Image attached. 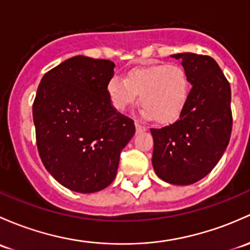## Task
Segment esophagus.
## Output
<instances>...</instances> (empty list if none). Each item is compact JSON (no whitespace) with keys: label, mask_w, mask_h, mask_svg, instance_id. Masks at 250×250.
<instances>
[{"label":"esophagus","mask_w":250,"mask_h":250,"mask_svg":"<svg viewBox=\"0 0 250 250\" xmlns=\"http://www.w3.org/2000/svg\"><path fill=\"white\" fill-rule=\"evenodd\" d=\"M135 128L138 132H145V130H147V127L146 125H141V123H139L138 121H135Z\"/></svg>","instance_id":"1"}]
</instances>
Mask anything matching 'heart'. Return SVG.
<instances>
[{
	"label": "heart",
	"instance_id": "b5f03b06",
	"mask_svg": "<svg viewBox=\"0 0 250 250\" xmlns=\"http://www.w3.org/2000/svg\"><path fill=\"white\" fill-rule=\"evenodd\" d=\"M107 94L117 111H125L135 104L140 94L143 115L159 123H170L181 115L187 104L190 81L182 65L170 63L136 67L125 79L112 77L107 83Z\"/></svg>",
	"mask_w": 250,
	"mask_h": 250
}]
</instances>
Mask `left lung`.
Segmentation results:
<instances>
[{
    "mask_svg": "<svg viewBox=\"0 0 250 250\" xmlns=\"http://www.w3.org/2000/svg\"><path fill=\"white\" fill-rule=\"evenodd\" d=\"M171 57L182 61L191 90L176 122L151 129L152 165L165 182L188 186L211 172L227 149L232 129L231 88L212 57L191 52Z\"/></svg>",
    "mask_w": 250,
    "mask_h": 250,
    "instance_id": "1",
    "label": "left lung"
}]
</instances>
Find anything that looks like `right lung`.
I'll use <instances>...</instances> for the list:
<instances>
[{
    "instance_id": "add662e5",
    "label": "right lung",
    "mask_w": 250,
    "mask_h": 250,
    "mask_svg": "<svg viewBox=\"0 0 250 250\" xmlns=\"http://www.w3.org/2000/svg\"><path fill=\"white\" fill-rule=\"evenodd\" d=\"M115 63L74 56L45 73L33 102L37 147L63 187L96 193L111 185L121 151L135 133L107 94Z\"/></svg>"
}]
</instances>
